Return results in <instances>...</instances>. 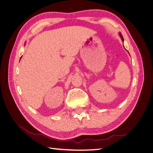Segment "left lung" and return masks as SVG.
Masks as SVG:
<instances>
[{
  "label": "left lung",
  "mask_w": 153,
  "mask_h": 153,
  "mask_svg": "<svg viewBox=\"0 0 153 153\" xmlns=\"http://www.w3.org/2000/svg\"><path fill=\"white\" fill-rule=\"evenodd\" d=\"M119 34H120V37H121V38H122V40H123V36H122V34H121V33H119Z\"/></svg>",
  "instance_id": "8db88e82"
}]
</instances>
